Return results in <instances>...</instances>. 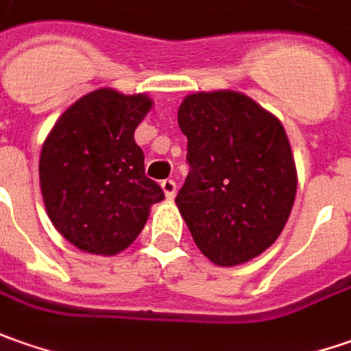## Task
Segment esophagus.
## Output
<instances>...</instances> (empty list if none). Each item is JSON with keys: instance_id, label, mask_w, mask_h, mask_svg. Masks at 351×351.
<instances>
[{"instance_id": "obj_1", "label": "esophagus", "mask_w": 351, "mask_h": 351, "mask_svg": "<svg viewBox=\"0 0 351 351\" xmlns=\"http://www.w3.org/2000/svg\"><path fill=\"white\" fill-rule=\"evenodd\" d=\"M161 188H163V192H165V196H167V199L175 198V194H176V182H175V180L167 178V180H163V182H161Z\"/></svg>"}]
</instances>
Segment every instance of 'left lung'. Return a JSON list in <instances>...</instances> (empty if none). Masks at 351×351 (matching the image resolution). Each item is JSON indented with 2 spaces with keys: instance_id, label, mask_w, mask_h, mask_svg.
I'll use <instances>...</instances> for the list:
<instances>
[{
  "instance_id": "8db88e82",
  "label": "left lung",
  "mask_w": 351,
  "mask_h": 351,
  "mask_svg": "<svg viewBox=\"0 0 351 351\" xmlns=\"http://www.w3.org/2000/svg\"><path fill=\"white\" fill-rule=\"evenodd\" d=\"M190 173L176 194L194 243L217 266L262 254L280 237L297 192L282 122L247 95L194 93L178 108Z\"/></svg>"
}]
</instances>
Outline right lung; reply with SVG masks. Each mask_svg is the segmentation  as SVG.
<instances>
[{"instance_id":"obj_1","label":"right lung","mask_w":351,"mask_h":351,"mask_svg":"<svg viewBox=\"0 0 351 351\" xmlns=\"http://www.w3.org/2000/svg\"><path fill=\"white\" fill-rule=\"evenodd\" d=\"M152 108L145 95L97 89L67 108L40 153V188L54 227L73 247L112 256L141 233L165 198L145 176L134 132Z\"/></svg>"}]
</instances>
